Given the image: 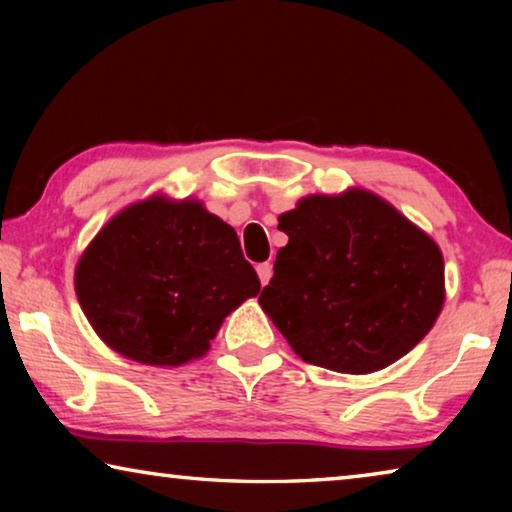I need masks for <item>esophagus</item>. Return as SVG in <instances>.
Listing matches in <instances>:
<instances>
[{"label":"esophagus","mask_w":512,"mask_h":512,"mask_svg":"<svg viewBox=\"0 0 512 512\" xmlns=\"http://www.w3.org/2000/svg\"><path fill=\"white\" fill-rule=\"evenodd\" d=\"M257 275H259V282L268 284L273 277V264L271 262H264V264H257Z\"/></svg>","instance_id":"esophagus-1"}]
</instances>
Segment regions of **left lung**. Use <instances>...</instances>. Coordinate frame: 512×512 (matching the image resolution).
<instances>
[{"mask_svg": "<svg viewBox=\"0 0 512 512\" xmlns=\"http://www.w3.org/2000/svg\"><path fill=\"white\" fill-rule=\"evenodd\" d=\"M277 228L289 244L259 305L302 361L366 375L404 357L436 323L440 248L379 196H309Z\"/></svg>", "mask_w": 512, "mask_h": 512, "instance_id": "left-lung-1", "label": "left lung"}]
</instances>
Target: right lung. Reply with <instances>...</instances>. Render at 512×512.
<instances>
[{"instance_id":"add662e5","label":"right lung","mask_w":512,"mask_h":512,"mask_svg":"<svg viewBox=\"0 0 512 512\" xmlns=\"http://www.w3.org/2000/svg\"><path fill=\"white\" fill-rule=\"evenodd\" d=\"M259 287L228 223L196 201L160 196L117 214L76 266L94 332L146 366L203 357L223 318Z\"/></svg>"}]
</instances>
